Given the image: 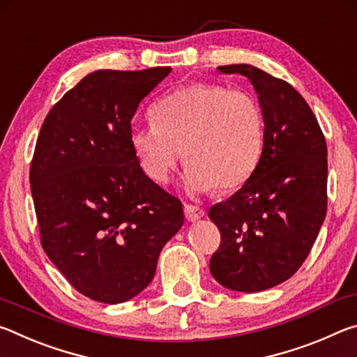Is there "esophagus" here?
I'll list each match as a JSON object with an SVG mask.
<instances>
[{
    "label": "esophagus",
    "mask_w": 357,
    "mask_h": 357,
    "mask_svg": "<svg viewBox=\"0 0 357 357\" xmlns=\"http://www.w3.org/2000/svg\"><path fill=\"white\" fill-rule=\"evenodd\" d=\"M184 214L185 219L189 222H197L200 220L202 217H204V209H202L200 206H193V204H185Z\"/></svg>",
    "instance_id": "obj_1"
}]
</instances>
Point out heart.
<instances>
[{
    "mask_svg": "<svg viewBox=\"0 0 357 357\" xmlns=\"http://www.w3.org/2000/svg\"><path fill=\"white\" fill-rule=\"evenodd\" d=\"M154 119L134 123L130 144L142 170L167 184L179 160L189 165L185 187L203 193L243 185L263 149V114L252 94L214 83L174 89L154 105Z\"/></svg>",
    "mask_w": 357,
    "mask_h": 357,
    "instance_id": "b5f03b06",
    "label": "heart"
}]
</instances>
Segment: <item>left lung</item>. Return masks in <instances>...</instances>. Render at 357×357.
I'll return each instance as SVG.
<instances>
[{"instance_id":"1","label":"left lung","mask_w":357,"mask_h":357,"mask_svg":"<svg viewBox=\"0 0 357 357\" xmlns=\"http://www.w3.org/2000/svg\"><path fill=\"white\" fill-rule=\"evenodd\" d=\"M217 70L249 78L264 137L252 176L209 209L222 236L209 271L222 287L257 293L288 280L310 253L328 209V148L315 114L291 84L250 64Z\"/></svg>"}]
</instances>
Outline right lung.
<instances>
[{
  "instance_id": "obj_1",
  "label": "right lung",
  "mask_w": 357,
  "mask_h": 357,
  "mask_svg": "<svg viewBox=\"0 0 357 357\" xmlns=\"http://www.w3.org/2000/svg\"><path fill=\"white\" fill-rule=\"evenodd\" d=\"M170 72H91L40 128L29 172L40 244L89 299L140 294L184 223L183 204L144 174L130 144L138 104Z\"/></svg>"
}]
</instances>
